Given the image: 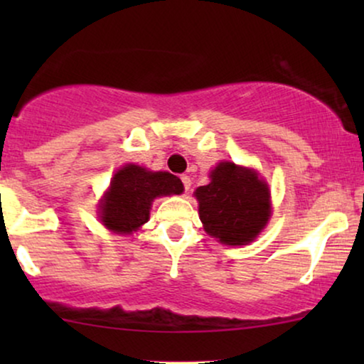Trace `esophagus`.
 <instances>
[{
    "instance_id": "esophagus-1",
    "label": "esophagus",
    "mask_w": 364,
    "mask_h": 364,
    "mask_svg": "<svg viewBox=\"0 0 364 364\" xmlns=\"http://www.w3.org/2000/svg\"><path fill=\"white\" fill-rule=\"evenodd\" d=\"M181 181H182V183H183V188H186V191H188V188H191V186H192L191 177L183 173V176H181Z\"/></svg>"
}]
</instances>
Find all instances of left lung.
Segmentation results:
<instances>
[{"label":"left lung","instance_id":"1","mask_svg":"<svg viewBox=\"0 0 364 364\" xmlns=\"http://www.w3.org/2000/svg\"><path fill=\"white\" fill-rule=\"evenodd\" d=\"M210 178L196 191L205 232L225 245L252 242L270 217L267 183L255 171L232 162L218 164Z\"/></svg>","mask_w":364,"mask_h":364}]
</instances>
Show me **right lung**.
<instances>
[{"mask_svg":"<svg viewBox=\"0 0 364 364\" xmlns=\"http://www.w3.org/2000/svg\"><path fill=\"white\" fill-rule=\"evenodd\" d=\"M182 191L181 178L172 173L149 172L131 164L114 176L101 203V222L112 232L131 233L149 220L154 198Z\"/></svg>","mask_w":364,"mask_h":364,"instance_id":"add662e5","label":"right lung"}]
</instances>
